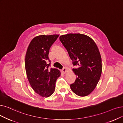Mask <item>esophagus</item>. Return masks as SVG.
Instances as JSON below:
<instances>
[{"mask_svg":"<svg viewBox=\"0 0 123 123\" xmlns=\"http://www.w3.org/2000/svg\"><path fill=\"white\" fill-rule=\"evenodd\" d=\"M67 71V68H62V73L63 74H65V73H66Z\"/></svg>","mask_w":123,"mask_h":123,"instance_id":"34e87169","label":"esophagus"}]
</instances>
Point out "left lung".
Returning a JSON list of instances; mask_svg holds the SVG:
<instances>
[{
  "mask_svg": "<svg viewBox=\"0 0 123 123\" xmlns=\"http://www.w3.org/2000/svg\"><path fill=\"white\" fill-rule=\"evenodd\" d=\"M66 48L76 75L75 82L71 84L72 91L79 96H87L94 90L102 72L101 57L96 43L89 36L81 34H68L60 37Z\"/></svg>",
  "mask_w": 123,
  "mask_h": 123,
  "instance_id": "8db88e82",
  "label": "left lung"
}]
</instances>
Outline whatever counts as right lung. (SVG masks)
<instances>
[{
    "mask_svg": "<svg viewBox=\"0 0 123 123\" xmlns=\"http://www.w3.org/2000/svg\"><path fill=\"white\" fill-rule=\"evenodd\" d=\"M59 35H39L29 44L25 57V68L28 81L34 91L42 97H49L55 92V82L61 72L48 67L50 48Z\"/></svg>",
    "mask_w": 123,
    "mask_h": 123,
    "instance_id": "add662e5",
    "label": "right lung"
}]
</instances>
